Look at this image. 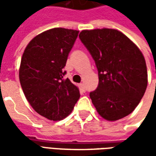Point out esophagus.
<instances>
[{
  "label": "esophagus",
  "mask_w": 156,
  "mask_h": 156,
  "mask_svg": "<svg viewBox=\"0 0 156 156\" xmlns=\"http://www.w3.org/2000/svg\"><path fill=\"white\" fill-rule=\"evenodd\" d=\"M80 88H81V90H82V92H83V93H84L85 92V86H84V83H80Z\"/></svg>",
  "instance_id": "1"
}]
</instances>
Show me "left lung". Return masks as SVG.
Instances as JSON below:
<instances>
[{
    "instance_id": "8db88e82",
    "label": "left lung",
    "mask_w": 156,
    "mask_h": 156,
    "mask_svg": "<svg viewBox=\"0 0 156 156\" xmlns=\"http://www.w3.org/2000/svg\"><path fill=\"white\" fill-rule=\"evenodd\" d=\"M79 38L98 69V85L89 96L99 115L108 121L129 115L147 88V68L140 50L115 29L83 30Z\"/></svg>"
}]
</instances>
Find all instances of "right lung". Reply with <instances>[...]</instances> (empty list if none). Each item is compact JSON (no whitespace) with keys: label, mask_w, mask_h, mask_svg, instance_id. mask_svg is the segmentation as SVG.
Instances as JSON below:
<instances>
[{"label":"right lung","mask_w":156,"mask_h":156,"mask_svg":"<svg viewBox=\"0 0 156 156\" xmlns=\"http://www.w3.org/2000/svg\"><path fill=\"white\" fill-rule=\"evenodd\" d=\"M78 32L48 30L32 39L22 55L19 78L23 93L34 110L50 120L67 117L80 97L78 87L64 79L63 70Z\"/></svg>","instance_id":"1"}]
</instances>
